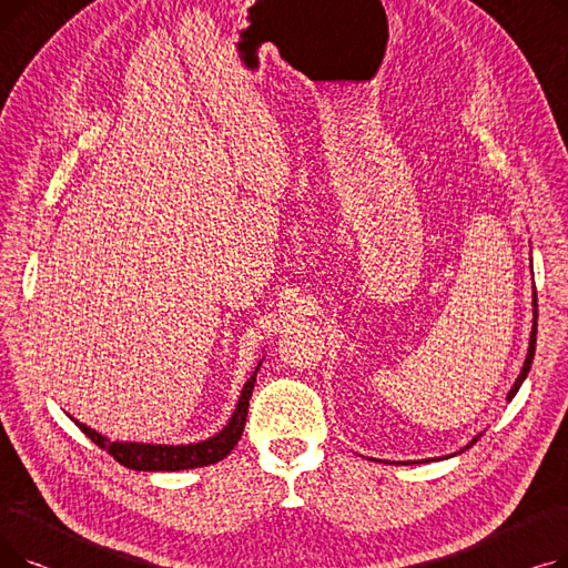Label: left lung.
I'll return each mask as SVG.
<instances>
[{"label":"left lung","instance_id":"left-lung-1","mask_svg":"<svg viewBox=\"0 0 568 568\" xmlns=\"http://www.w3.org/2000/svg\"><path fill=\"white\" fill-rule=\"evenodd\" d=\"M536 320H539V304H536V292H534V324H531V336H529V349H527V359H525V366H523V371H520V375H518V379H516V384H514V389L509 392V400L518 394V389H520V384L525 382V377H527V373H529V368H531V362H534V349H536ZM481 439V435H476L465 449H469V446H474L476 442ZM463 449V452H465ZM460 452V454H463Z\"/></svg>","mask_w":568,"mask_h":568}]
</instances>
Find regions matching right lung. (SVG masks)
Returning <instances> with one entry per match:
<instances>
[{
    "label": "right lung",
    "instance_id": "right-lung-1",
    "mask_svg": "<svg viewBox=\"0 0 568 568\" xmlns=\"http://www.w3.org/2000/svg\"><path fill=\"white\" fill-rule=\"evenodd\" d=\"M257 371L251 375V379L244 384L242 398L236 403V409L232 414L230 424L214 437H209L197 444H182V446H172V444H140V442H110L101 433L87 428L84 424L75 422V426L92 439L97 446H101L103 452H108L119 465H124L129 469L138 471H179V469H193V467H204V465H214L223 460L236 442L242 439L244 426H246V414H248V400L253 396V386Z\"/></svg>",
    "mask_w": 568,
    "mask_h": 568
}]
</instances>
